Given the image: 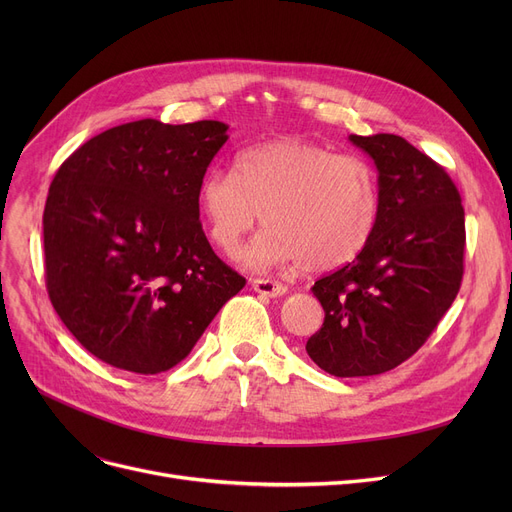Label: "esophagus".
I'll list each match as a JSON object with an SVG mask.
<instances>
[{"mask_svg":"<svg viewBox=\"0 0 512 512\" xmlns=\"http://www.w3.org/2000/svg\"><path fill=\"white\" fill-rule=\"evenodd\" d=\"M253 290L263 294V297H282V294L288 292V288L284 284H278V282H272V280H253Z\"/></svg>","mask_w":512,"mask_h":512,"instance_id":"obj_1","label":"esophagus"}]
</instances>
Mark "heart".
<instances>
[{
    "instance_id": "1",
    "label": "heart",
    "mask_w": 512,
    "mask_h": 512,
    "mask_svg": "<svg viewBox=\"0 0 512 512\" xmlns=\"http://www.w3.org/2000/svg\"><path fill=\"white\" fill-rule=\"evenodd\" d=\"M197 199L213 245L228 255L263 215L270 228L242 253L253 272L297 261L311 272L336 270L365 249L380 211L367 161L301 139L240 151L234 174L207 172Z\"/></svg>"
}]
</instances>
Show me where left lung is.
Here are the masks:
<instances>
[{
	"mask_svg": "<svg viewBox=\"0 0 512 512\" xmlns=\"http://www.w3.org/2000/svg\"><path fill=\"white\" fill-rule=\"evenodd\" d=\"M378 170L380 211L365 249L311 292L324 326L307 355L336 378L407 361L450 309L463 280L465 211L450 176L396 134L348 137Z\"/></svg>",
	"mask_w": 512,
	"mask_h": 512,
	"instance_id": "obj_1",
	"label": "left lung"
}]
</instances>
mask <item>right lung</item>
<instances>
[{
	"label": "right lung",
	"mask_w": 512,
	"mask_h": 512,
	"mask_svg": "<svg viewBox=\"0 0 512 512\" xmlns=\"http://www.w3.org/2000/svg\"><path fill=\"white\" fill-rule=\"evenodd\" d=\"M228 124L139 120L78 147L49 186L45 280L72 336L107 365H178L245 286L199 222V184Z\"/></svg>",
	"instance_id": "obj_1"
}]
</instances>
